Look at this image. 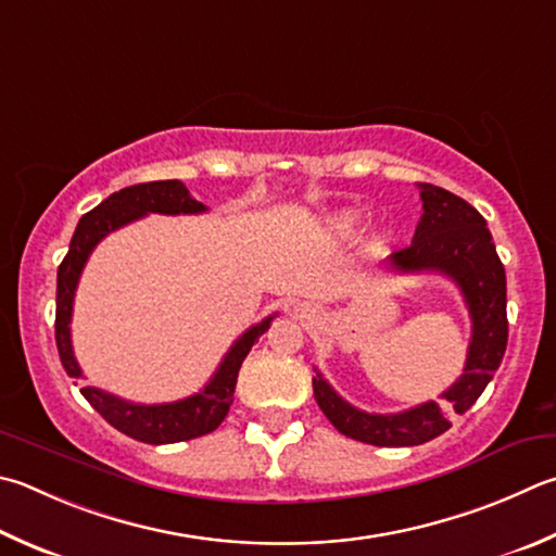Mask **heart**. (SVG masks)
Masks as SVG:
<instances>
[{
    "label": "heart",
    "instance_id": "1",
    "mask_svg": "<svg viewBox=\"0 0 556 556\" xmlns=\"http://www.w3.org/2000/svg\"><path fill=\"white\" fill-rule=\"evenodd\" d=\"M352 224H355V220H352V218H340V228H352Z\"/></svg>",
    "mask_w": 556,
    "mask_h": 556
}]
</instances>
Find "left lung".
Listing matches in <instances>:
<instances>
[{"mask_svg":"<svg viewBox=\"0 0 556 556\" xmlns=\"http://www.w3.org/2000/svg\"><path fill=\"white\" fill-rule=\"evenodd\" d=\"M422 216L413 243L389 255V265L401 275L440 271L459 287L471 316V340L464 375L442 393L401 413H367L338 396L336 389L313 377V396L326 418L345 438L377 447L422 445L452 428L450 413H467L489 387L508 345L506 269L498 260L486 220L477 208L452 191L418 185Z\"/></svg>","mask_w":556,"mask_h":556,"instance_id":"left-lung-1","label":"left lung"}]
</instances>
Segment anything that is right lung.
I'll return each mask as SVG.
<instances>
[{
  "mask_svg": "<svg viewBox=\"0 0 556 556\" xmlns=\"http://www.w3.org/2000/svg\"><path fill=\"white\" fill-rule=\"evenodd\" d=\"M204 211L206 206L201 201L191 199L189 189L179 179H163L114 191L97 208L79 218L75 236L70 240L67 255L58 267L55 342L67 377H83V369H79L73 352V340H70V320H73L79 275H83L87 260L99 245V240L114 233L121 226H128L134 220L143 218L146 214L179 216L204 214ZM271 318L275 316H267L257 326L248 328L233 342V348L226 352L224 362L218 365L216 375L194 396L173 403H150V406L148 403L124 401L114 396V393H106L94 387H85L83 396L109 426H114L118 432H124V435L138 442H148V445H169V442H185L206 435V432H214L228 416L230 403H233L240 365L248 357L250 348L255 345V340L269 328Z\"/></svg>",
  "mask_w": 556,
  "mask_h": 556,
  "instance_id": "add662e5",
  "label": "right lung"
}]
</instances>
